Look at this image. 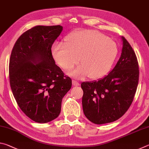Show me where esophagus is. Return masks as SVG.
Segmentation results:
<instances>
[{"label": "esophagus", "instance_id": "1", "mask_svg": "<svg viewBox=\"0 0 149 149\" xmlns=\"http://www.w3.org/2000/svg\"><path fill=\"white\" fill-rule=\"evenodd\" d=\"M72 84H73V85H75V86H79V82H77V81H75V80H72Z\"/></svg>", "mask_w": 149, "mask_h": 149}]
</instances>
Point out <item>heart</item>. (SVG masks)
<instances>
[{
	"label": "heart",
	"instance_id": "heart-1",
	"mask_svg": "<svg viewBox=\"0 0 149 149\" xmlns=\"http://www.w3.org/2000/svg\"><path fill=\"white\" fill-rule=\"evenodd\" d=\"M64 40L65 43L53 44L51 53L55 62L65 70H72L80 60L81 64L70 72L74 77L89 75L92 79H98L104 76L118 56L116 42L96 30L74 31Z\"/></svg>",
	"mask_w": 149,
	"mask_h": 149
}]
</instances>
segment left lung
Returning <instances> with one entry per match:
<instances>
[{"label":"left lung","mask_w":149,"mask_h":149,"mask_svg":"<svg viewBox=\"0 0 149 149\" xmlns=\"http://www.w3.org/2000/svg\"><path fill=\"white\" fill-rule=\"evenodd\" d=\"M122 54L112 71L98 81L81 84L85 116L95 124L113 122L127 112L137 90L139 70L137 56L122 37Z\"/></svg>","instance_id":"obj_1"}]
</instances>
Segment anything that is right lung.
Returning <instances> with one entry per match:
<instances>
[{"mask_svg":"<svg viewBox=\"0 0 149 149\" xmlns=\"http://www.w3.org/2000/svg\"><path fill=\"white\" fill-rule=\"evenodd\" d=\"M60 26H37L24 32L12 49L10 84L23 112L37 123L58 116L62 100L72 87L71 78L55 64L52 45L62 31Z\"/></svg>","mask_w":149,"mask_h":149,"instance_id":"1","label":"right lung"}]
</instances>
